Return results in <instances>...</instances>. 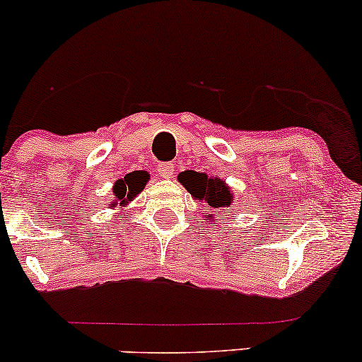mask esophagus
I'll return each instance as SVG.
<instances>
[{
	"instance_id": "1",
	"label": "esophagus",
	"mask_w": 362,
	"mask_h": 362,
	"mask_svg": "<svg viewBox=\"0 0 362 362\" xmlns=\"http://www.w3.org/2000/svg\"><path fill=\"white\" fill-rule=\"evenodd\" d=\"M158 173L161 178H172L173 177V167L170 163H160L158 165Z\"/></svg>"
}]
</instances>
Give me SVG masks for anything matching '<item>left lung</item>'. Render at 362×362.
<instances>
[{
    "label": "left lung",
    "mask_w": 362,
    "mask_h": 362,
    "mask_svg": "<svg viewBox=\"0 0 362 362\" xmlns=\"http://www.w3.org/2000/svg\"><path fill=\"white\" fill-rule=\"evenodd\" d=\"M178 182L185 187V190L197 201L204 202L206 209H223V207H231L233 202V192L226 182L218 177H207L206 173L194 172V170H185L177 177ZM207 219H213V216L206 214ZM214 224V223H211Z\"/></svg>",
    "instance_id": "8db88e82"
}]
</instances>
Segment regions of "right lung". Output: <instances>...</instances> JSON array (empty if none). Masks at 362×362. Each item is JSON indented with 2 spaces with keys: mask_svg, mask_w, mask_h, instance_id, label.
I'll list each match as a JSON object with an SVG mask.
<instances>
[{
  "mask_svg": "<svg viewBox=\"0 0 362 362\" xmlns=\"http://www.w3.org/2000/svg\"><path fill=\"white\" fill-rule=\"evenodd\" d=\"M149 180V173L143 172V170H138V172L127 173L124 178H119L114 185V195L115 201L112 202V207L114 206H127L132 199L138 195L141 190L144 189L146 182Z\"/></svg>",
  "mask_w": 362,
  "mask_h": 362,
  "instance_id": "1",
  "label": "right lung"
}]
</instances>
